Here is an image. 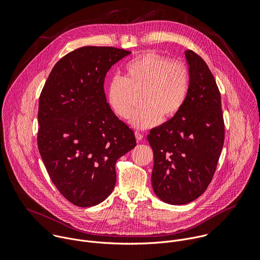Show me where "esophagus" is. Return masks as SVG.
I'll return each mask as SVG.
<instances>
[{
	"label": "esophagus",
	"instance_id": "esophagus-1",
	"mask_svg": "<svg viewBox=\"0 0 260 260\" xmlns=\"http://www.w3.org/2000/svg\"><path fill=\"white\" fill-rule=\"evenodd\" d=\"M135 136H136V139H137V141H138V142L142 141V140H143V138H144L143 134H141V133H139V132H136V133H135Z\"/></svg>",
	"mask_w": 260,
	"mask_h": 260
}]
</instances>
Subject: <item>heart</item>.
<instances>
[{
    "mask_svg": "<svg viewBox=\"0 0 260 260\" xmlns=\"http://www.w3.org/2000/svg\"><path fill=\"white\" fill-rule=\"evenodd\" d=\"M188 88L189 74L184 63L149 51L128 61L123 77L112 78L107 88V102L116 116L128 119L135 93L142 91L143 107L134 113L131 124L146 129L156 125L161 117H174L186 101Z\"/></svg>",
    "mask_w": 260,
    "mask_h": 260,
    "instance_id": "1",
    "label": "heart"
}]
</instances>
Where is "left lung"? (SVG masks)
Listing matches in <instances>:
<instances>
[{
	"instance_id": "1",
	"label": "left lung",
	"mask_w": 260,
	"mask_h": 260,
	"mask_svg": "<svg viewBox=\"0 0 260 260\" xmlns=\"http://www.w3.org/2000/svg\"><path fill=\"white\" fill-rule=\"evenodd\" d=\"M185 55L189 66L186 101L147 137L154 158L153 190L170 205L188 204L206 191L224 143L221 95L213 74L192 50Z\"/></svg>"
}]
</instances>
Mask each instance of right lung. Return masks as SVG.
Listing matches in <instances>:
<instances>
[{
  "instance_id": "add662e5",
  "label": "right lung",
  "mask_w": 260,
  "mask_h": 260,
  "mask_svg": "<svg viewBox=\"0 0 260 260\" xmlns=\"http://www.w3.org/2000/svg\"><path fill=\"white\" fill-rule=\"evenodd\" d=\"M129 53L106 46L69 52L55 63L41 91L39 152L57 190L75 206L92 207L109 197L117 159L137 144L104 91L107 72Z\"/></svg>"
}]
</instances>
